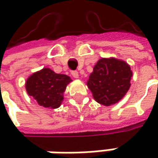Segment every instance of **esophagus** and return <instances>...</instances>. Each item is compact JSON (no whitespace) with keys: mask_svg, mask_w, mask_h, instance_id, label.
Instances as JSON below:
<instances>
[{"mask_svg":"<svg viewBox=\"0 0 158 158\" xmlns=\"http://www.w3.org/2000/svg\"><path fill=\"white\" fill-rule=\"evenodd\" d=\"M71 75L73 76V78H75V79H78L79 78V72L77 71V70H73V71H71Z\"/></svg>","mask_w":158,"mask_h":158,"instance_id":"obj_1","label":"esophagus"}]
</instances>
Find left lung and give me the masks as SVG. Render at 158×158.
<instances>
[{"mask_svg":"<svg viewBox=\"0 0 158 158\" xmlns=\"http://www.w3.org/2000/svg\"><path fill=\"white\" fill-rule=\"evenodd\" d=\"M132 76L127 63L115 58H102L95 65L87 85L96 102L109 106L126 94Z\"/></svg>","mask_w":158,"mask_h":158,"instance_id":"left-lung-1","label":"left lung"}]
</instances>
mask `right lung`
<instances>
[{
    "mask_svg": "<svg viewBox=\"0 0 158 158\" xmlns=\"http://www.w3.org/2000/svg\"><path fill=\"white\" fill-rule=\"evenodd\" d=\"M70 81L67 75L56 74L49 69H43L28 78L25 88L27 93L33 96L40 106L56 109L60 106L64 99L63 93Z\"/></svg>",
    "mask_w": 158,
    "mask_h": 158,
    "instance_id": "1",
    "label": "right lung"
}]
</instances>
